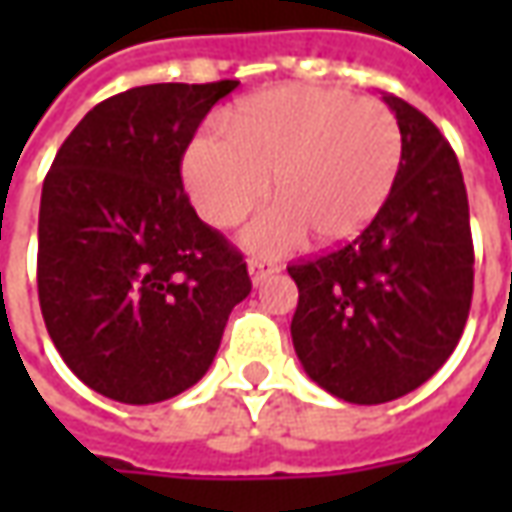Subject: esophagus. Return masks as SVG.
<instances>
[{"label": "esophagus", "mask_w": 512, "mask_h": 512, "mask_svg": "<svg viewBox=\"0 0 512 512\" xmlns=\"http://www.w3.org/2000/svg\"><path fill=\"white\" fill-rule=\"evenodd\" d=\"M274 271H277L274 266H266V263H260V260H249V277H252V282H255V285H260L263 279L271 277Z\"/></svg>", "instance_id": "obj_1"}]
</instances>
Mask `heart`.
<instances>
[{
    "label": "heart",
    "mask_w": 512,
    "mask_h": 512,
    "mask_svg": "<svg viewBox=\"0 0 512 512\" xmlns=\"http://www.w3.org/2000/svg\"><path fill=\"white\" fill-rule=\"evenodd\" d=\"M224 136H197L183 183L213 227L244 222L271 194L279 205L244 233L263 255L307 238L351 241L376 219L397 180L403 139L392 112L370 98L321 87H274L244 98L222 120Z\"/></svg>",
    "instance_id": "obj_1"
}]
</instances>
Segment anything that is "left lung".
<instances>
[{
  "label": "left lung",
  "instance_id": "1",
  "mask_svg": "<svg viewBox=\"0 0 512 512\" xmlns=\"http://www.w3.org/2000/svg\"><path fill=\"white\" fill-rule=\"evenodd\" d=\"M403 158L389 200L337 252L288 266L304 373L345 403L408 395L461 340L474 288L469 200L450 142L419 109L384 95Z\"/></svg>",
  "mask_w": 512,
  "mask_h": 512
}]
</instances>
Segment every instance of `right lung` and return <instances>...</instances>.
<instances>
[{
  "mask_svg": "<svg viewBox=\"0 0 512 512\" xmlns=\"http://www.w3.org/2000/svg\"><path fill=\"white\" fill-rule=\"evenodd\" d=\"M238 87L145 84L93 106L54 156L38 219V299L84 384L147 406L200 381L252 290L244 255L202 222L180 161Z\"/></svg>",
  "mask_w": 512,
  "mask_h": 512,
  "instance_id": "obj_1",
  "label": "right lung"
}]
</instances>
